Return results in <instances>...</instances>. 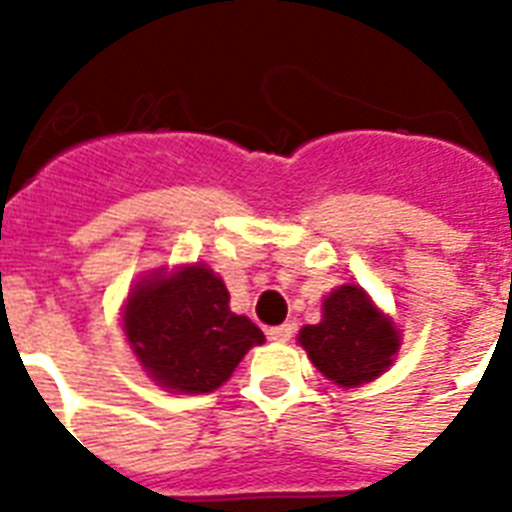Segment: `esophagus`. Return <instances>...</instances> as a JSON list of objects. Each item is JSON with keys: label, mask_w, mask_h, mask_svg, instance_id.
<instances>
[{"label": "esophagus", "mask_w": 512, "mask_h": 512, "mask_svg": "<svg viewBox=\"0 0 512 512\" xmlns=\"http://www.w3.org/2000/svg\"><path fill=\"white\" fill-rule=\"evenodd\" d=\"M292 335H295V327H292V324H281V327L268 329V337H271V340H276V342L292 340Z\"/></svg>", "instance_id": "obj_1"}]
</instances>
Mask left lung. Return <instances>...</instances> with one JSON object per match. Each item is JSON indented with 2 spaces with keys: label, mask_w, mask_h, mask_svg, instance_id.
<instances>
[{
  "label": "left lung",
  "mask_w": 512,
  "mask_h": 512,
  "mask_svg": "<svg viewBox=\"0 0 512 512\" xmlns=\"http://www.w3.org/2000/svg\"><path fill=\"white\" fill-rule=\"evenodd\" d=\"M297 342L327 380L340 388H358L393 364L401 332L364 289L342 284L324 300L319 324L300 329Z\"/></svg>",
  "instance_id": "1"
}]
</instances>
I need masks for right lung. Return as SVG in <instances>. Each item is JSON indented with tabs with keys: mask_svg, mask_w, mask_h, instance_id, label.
<instances>
[{
	"mask_svg": "<svg viewBox=\"0 0 512 512\" xmlns=\"http://www.w3.org/2000/svg\"><path fill=\"white\" fill-rule=\"evenodd\" d=\"M228 289L207 265L164 268L138 281L124 303V335L148 377L172 393L220 388L263 332L228 308Z\"/></svg>",
	"mask_w": 512,
	"mask_h": 512,
	"instance_id": "1",
	"label": "right lung"
}]
</instances>
